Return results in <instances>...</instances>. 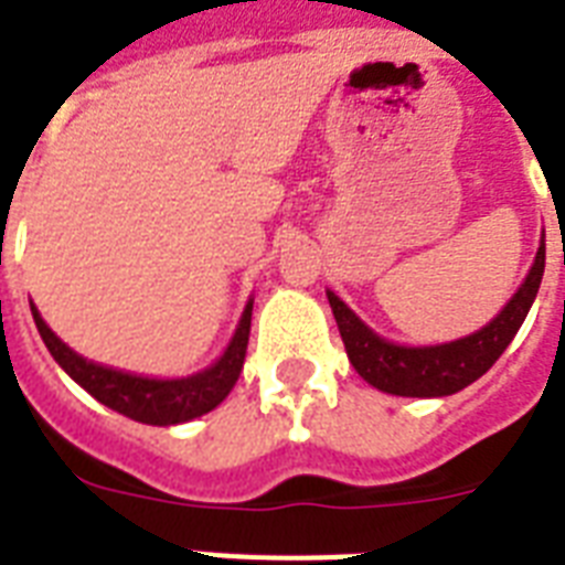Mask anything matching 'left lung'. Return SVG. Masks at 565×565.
I'll return each instance as SVG.
<instances>
[{
	"mask_svg": "<svg viewBox=\"0 0 565 565\" xmlns=\"http://www.w3.org/2000/svg\"><path fill=\"white\" fill-rule=\"evenodd\" d=\"M543 269L545 239L536 252L531 273L513 292V299L501 308L499 317L481 331L443 345H395L354 317V310L343 299H337L331 290H328V305L334 310L345 354L363 381H370L375 390L390 395L437 398V395H451L478 381L504 354L534 305Z\"/></svg>",
	"mask_w": 565,
	"mask_h": 565,
	"instance_id": "obj_1",
	"label": "left lung"
}]
</instances>
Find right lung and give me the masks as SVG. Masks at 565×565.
Masks as SVG:
<instances>
[{
  "instance_id": "obj_1",
  "label": "right lung",
  "mask_w": 565,
  "mask_h": 565,
  "mask_svg": "<svg viewBox=\"0 0 565 565\" xmlns=\"http://www.w3.org/2000/svg\"><path fill=\"white\" fill-rule=\"evenodd\" d=\"M31 317H34V326H38L40 337H43V343L57 361V366L73 377L75 384H82L96 402L122 413L128 419L143 422V425H181V422L195 419L202 413H211L231 393V386L237 384L243 361H246L248 331H252V301L243 310L237 331L231 337L228 349L220 361L207 370L195 372V375L172 377V381L99 366V363L87 361L82 354H75L70 345L61 343L34 305H31Z\"/></svg>"
}]
</instances>
